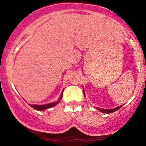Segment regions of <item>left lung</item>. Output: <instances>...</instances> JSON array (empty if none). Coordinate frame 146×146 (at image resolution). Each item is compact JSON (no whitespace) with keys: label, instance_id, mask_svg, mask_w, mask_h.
<instances>
[{"label":"left lung","instance_id":"left-lung-1","mask_svg":"<svg viewBox=\"0 0 146 146\" xmlns=\"http://www.w3.org/2000/svg\"><path fill=\"white\" fill-rule=\"evenodd\" d=\"M123 106V105H122ZM122 106H118V107L114 108V109H100V108H96V109L99 111L102 112V113H113V112L119 110L121 107H122Z\"/></svg>","mask_w":146,"mask_h":146}]
</instances>
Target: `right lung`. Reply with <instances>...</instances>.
<instances>
[{"label": "right lung", "instance_id": "1", "mask_svg": "<svg viewBox=\"0 0 146 146\" xmlns=\"http://www.w3.org/2000/svg\"><path fill=\"white\" fill-rule=\"evenodd\" d=\"M62 98V93L61 96L60 97V100H61V99ZM60 100L57 102H53V103H50V104H44V105H33V104H30V106H31L32 108H33L34 109L37 111H43L45 110V109H50V108L53 107V106H56V105L58 104V102H60Z\"/></svg>", "mask_w": 146, "mask_h": 146}]
</instances>
